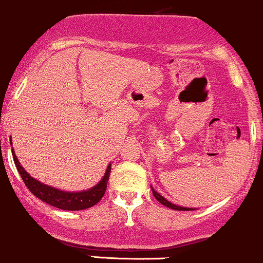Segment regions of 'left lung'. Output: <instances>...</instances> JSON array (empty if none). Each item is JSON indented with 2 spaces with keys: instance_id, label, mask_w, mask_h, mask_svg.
<instances>
[{
  "instance_id": "obj_1",
  "label": "left lung",
  "mask_w": 263,
  "mask_h": 263,
  "mask_svg": "<svg viewBox=\"0 0 263 263\" xmlns=\"http://www.w3.org/2000/svg\"><path fill=\"white\" fill-rule=\"evenodd\" d=\"M151 191H153V194H154V197H155V198L159 200L160 203H161V204H163V205H166V206H168V208H171V209H174V211H194V209H192V208H186V206H180V205H176V204H172L171 202H168L167 199L166 198H163V197L161 196V194L160 193H157L155 190H154L153 187H151Z\"/></svg>"
}]
</instances>
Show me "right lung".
<instances>
[{
	"label": "right lung",
	"instance_id": "add662e5",
	"mask_svg": "<svg viewBox=\"0 0 263 263\" xmlns=\"http://www.w3.org/2000/svg\"><path fill=\"white\" fill-rule=\"evenodd\" d=\"M12 156H13L15 167H17L28 190L36 198L55 206V208L63 209V211H82V209H87L89 206L97 204L106 193L107 182L110 175V163L108 165L103 178L95 187L89 188L87 191H81V192H65V191H60L58 188L46 186L40 181L33 178L32 176H29L26 170L21 166L13 149H12Z\"/></svg>",
	"mask_w": 263,
	"mask_h": 263
}]
</instances>
